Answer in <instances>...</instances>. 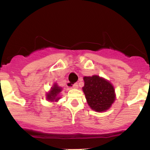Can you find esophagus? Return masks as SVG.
Wrapping results in <instances>:
<instances>
[{
    "label": "esophagus",
    "mask_w": 150,
    "mask_h": 150,
    "mask_svg": "<svg viewBox=\"0 0 150 150\" xmlns=\"http://www.w3.org/2000/svg\"><path fill=\"white\" fill-rule=\"evenodd\" d=\"M72 87H73V88H75V89L78 88V83H75L73 85H72Z\"/></svg>",
    "instance_id": "esophagus-1"
}]
</instances>
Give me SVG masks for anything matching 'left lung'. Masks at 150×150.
I'll list each match as a JSON object with an SVG mask.
<instances>
[{
  "label": "left lung",
  "instance_id": "8db88e82",
  "mask_svg": "<svg viewBox=\"0 0 150 150\" xmlns=\"http://www.w3.org/2000/svg\"><path fill=\"white\" fill-rule=\"evenodd\" d=\"M83 90L89 106L96 112H105L115 100L114 87L108 80L98 75L84 77Z\"/></svg>",
  "mask_w": 150,
  "mask_h": 150
}]
</instances>
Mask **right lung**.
<instances>
[{"label":"right lung","instance_id":"add662e5","mask_svg":"<svg viewBox=\"0 0 150 150\" xmlns=\"http://www.w3.org/2000/svg\"><path fill=\"white\" fill-rule=\"evenodd\" d=\"M61 91H62V88L59 87L56 83H55L53 85V86L51 88V90H50V92L47 93V95H46V99L47 100H50L51 102L57 101V100L60 98L58 95Z\"/></svg>","mask_w":150,"mask_h":150}]
</instances>
